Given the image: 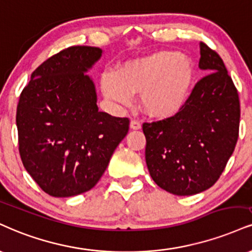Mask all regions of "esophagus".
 Listing matches in <instances>:
<instances>
[{
	"mask_svg": "<svg viewBox=\"0 0 252 252\" xmlns=\"http://www.w3.org/2000/svg\"><path fill=\"white\" fill-rule=\"evenodd\" d=\"M130 128L134 129V130H138V129L142 128V126L137 120H132L131 122H130Z\"/></svg>",
	"mask_w": 252,
	"mask_h": 252,
	"instance_id": "esophagus-1",
	"label": "esophagus"
}]
</instances>
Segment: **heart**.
<instances>
[{
	"mask_svg": "<svg viewBox=\"0 0 252 252\" xmlns=\"http://www.w3.org/2000/svg\"><path fill=\"white\" fill-rule=\"evenodd\" d=\"M192 60L177 51H158L130 61L117 75L102 77V90L111 101L128 105L131 94L141 93L145 113L153 117L175 116L186 107L195 82Z\"/></svg>",
	"mask_w": 252,
	"mask_h": 252,
	"instance_id": "heart-1",
	"label": "heart"
}]
</instances>
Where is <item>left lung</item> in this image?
Returning <instances> with one entry per match:
<instances>
[{
  "label": "left lung",
  "instance_id": "obj_1",
  "mask_svg": "<svg viewBox=\"0 0 252 252\" xmlns=\"http://www.w3.org/2000/svg\"><path fill=\"white\" fill-rule=\"evenodd\" d=\"M199 80L175 116L143 123L145 160L155 183L177 196L202 192L216 183L235 150L241 107L223 60L201 42Z\"/></svg>",
  "mask_w": 252,
  "mask_h": 252
}]
</instances>
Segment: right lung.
I'll return each instance as SVG.
<instances>
[{
  "mask_svg": "<svg viewBox=\"0 0 252 252\" xmlns=\"http://www.w3.org/2000/svg\"><path fill=\"white\" fill-rule=\"evenodd\" d=\"M102 49L74 45L44 61L22 90L16 111L22 163L39 188L70 197L96 186L129 130V118L97 108L86 72Z\"/></svg>",
  "mask_w": 252,
  "mask_h": 252,
  "instance_id": "1",
  "label": "right lung"
}]
</instances>
